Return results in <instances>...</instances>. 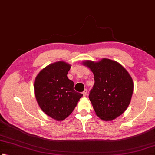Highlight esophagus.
<instances>
[{"mask_svg":"<svg viewBox=\"0 0 155 155\" xmlns=\"http://www.w3.org/2000/svg\"><path fill=\"white\" fill-rule=\"evenodd\" d=\"M83 96L84 97H85L87 95V89H85L84 90V91L83 92Z\"/></svg>","mask_w":155,"mask_h":155,"instance_id":"obj_1","label":"esophagus"}]
</instances>
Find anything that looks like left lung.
I'll list each match as a JSON object with an SVG mask.
<instances>
[{
  "label": "left lung",
  "mask_w": 155,
  "mask_h": 155,
  "mask_svg": "<svg viewBox=\"0 0 155 155\" xmlns=\"http://www.w3.org/2000/svg\"><path fill=\"white\" fill-rule=\"evenodd\" d=\"M83 64L94 74L95 83L89 98L97 116L106 121L116 119L130 103L134 89L132 77L122 65L110 59Z\"/></svg>",
  "instance_id": "left-lung-1"
}]
</instances>
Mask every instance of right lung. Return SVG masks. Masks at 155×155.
Masks as SVG:
<instances>
[{
  "label": "right lung",
  "mask_w": 155,
  "mask_h": 155,
  "mask_svg": "<svg viewBox=\"0 0 155 155\" xmlns=\"http://www.w3.org/2000/svg\"><path fill=\"white\" fill-rule=\"evenodd\" d=\"M71 65L57 62L46 66L34 82L37 101L45 114L58 121L67 117L75 108L83 94L75 91L73 81L68 79Z\"/></svg>",
  "instance_id": "right-lung-1"
}]
</instances>
